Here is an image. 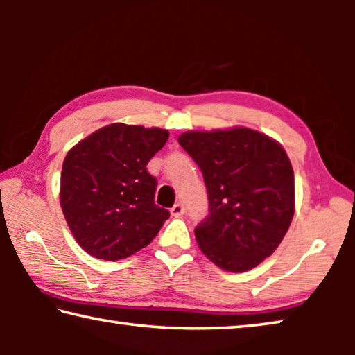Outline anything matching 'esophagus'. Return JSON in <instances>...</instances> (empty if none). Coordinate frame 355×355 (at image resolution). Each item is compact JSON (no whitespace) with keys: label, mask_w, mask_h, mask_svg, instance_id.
<instances>
[{"label":"esophagus","mask_w":355,"mask_h":355,"mask_svg":"<svg viewBox=\"0 0 355 355\" xmlns=\"http://www.w3.org/2000/svg\"><path fill=\"white\" fill-rule=\"evenodd\" d=\"M171 214L175 216V218H178V216H183L184 214V205H183V203H175V205L171 208Z\"/></svg>","instance_id":"34e87169"}]
</instances>
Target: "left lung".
<instances>
[{
  "mask_svg": "<svg viewBox=\"0 0 355 355\" xmlns=\"http://www.w3.org/2000/svg\"><path fill=\"white\" fill-rule=\"evenodd\" d=\"M180 146L202 171L208 214L196 227L200 250L244 272L272 255L294 214V173L277 142L258 131H189Z\"/></svg>",
  "mask_w": 355,
  "mask_h": 355,
  "instance_id": "left-lung-1",
  "label": "left lung"
}]
</instances>
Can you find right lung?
Instances as JSON below:
<instances>
[{
  "label": "right lung",
  "instance_id": "1",
  "mask_svg": "<svg viewBox=\"0 0 355 355\" xmlns=\"http://www.w3.org/2000/svg\"><path fill=\"white\" fill-rule=\"evenodd\" d=\"M161 128L112 123L65 156L61 207L78 244L95 258L123 260L158 235L171 213L155 203L148 161L167 142Z\"/></svg>",
  "mask_w": 355,
  "mask_h": 355
}]
</instances>
